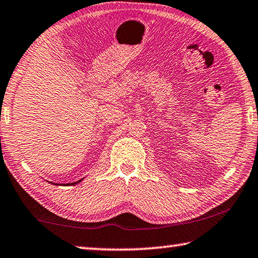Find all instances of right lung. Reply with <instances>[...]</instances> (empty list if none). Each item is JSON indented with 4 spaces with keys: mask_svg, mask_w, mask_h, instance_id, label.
Here are the masks:
<instances>
[{
    "mask_svg": "<svg viewBox=\"0 0 258 258\" xmlns=\"http://www.w3.org/2000/svg\"><path fill=\"white\" fill-rule=\"evenodd\" d=\"M81 180H79V181H77V182H71V185H76V183H78V182H80ZM69 185H70V183H69Z\"/></svg>",
    "mask_w": 258,
    "mask_h": 258,
    "instance_id": "obj_1",
    "label": "right lung"
}]
</instances>
